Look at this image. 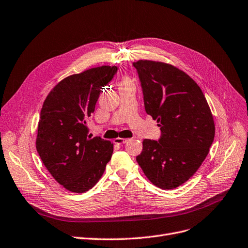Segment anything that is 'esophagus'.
Instances as JSON below:
<instances>
[{
    "mask_svg": "<svg viewBox=\"0 0 248 248\" xmlns=\"http://www.w3.org/2000/svg\"><path fill=\"white\" fill-rule=\"evenodd\" d=\"M128 141V139H124V138H116L114 139V144H117V145H123V144H125L126 142Z\"/></svg>",
    "mask_w": 248,
    "mask_h": 248,
    "instance_id": "obj_1",
    "label": "esophagus"
}]
</instances>
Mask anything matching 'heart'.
<instances>
[{"label":"heart","instance_id":"b5f03b06","mask_svg":"<svg viewBox=\"0 0 248 248\" xmlns=\"http://www.w3.org/2000/svg\"><path fill=\"white\" fill-rule=\"evenodd\" d=\"M130 81H128L127 79H124L122 82H121V84H124V83H128Z\"/></svg>","mask_w":248,"mask_h":248}]
</instances>
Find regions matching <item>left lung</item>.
<instances>
[{"label":"left lung","mask_w":248,"mask_h":248,"mask_svg":"<svg viewBox=\"0 0 248 248\" xmlns=\"http://www.w3.org/2000/svg\"><path fill=\"white\" fill-rule=\"evenodd\" d=\"M141 82L145 110L158 123V141L145 139L137 162L152 184L172 189L200 168L214 142L215 124L206 97L184 71L140 60L133 63Z\"/></svg>","instance_id":"left-lung-1"}]
</instances>
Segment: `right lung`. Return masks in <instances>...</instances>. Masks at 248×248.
Wrapping results in <instances>:
<instances>
[{
	"mask_svg": "<svg viewBox=\"0 0 248 248\" xmlns=\"http://www.w3.org/2000/svg\"><path fill=\"white\" fill-rule=\"evenodd\" d=\"M116 72L115 66H101L72 75L53 87L42 105L36 150L52 177L72 192L92 188L111 159L113 144L88 135L86 123Z\"/></svg>",
	"mask_w": 248,
	"mask_h": 248,
	"instance_id": "1",
	"label": "right lung"
}]
</instances>
